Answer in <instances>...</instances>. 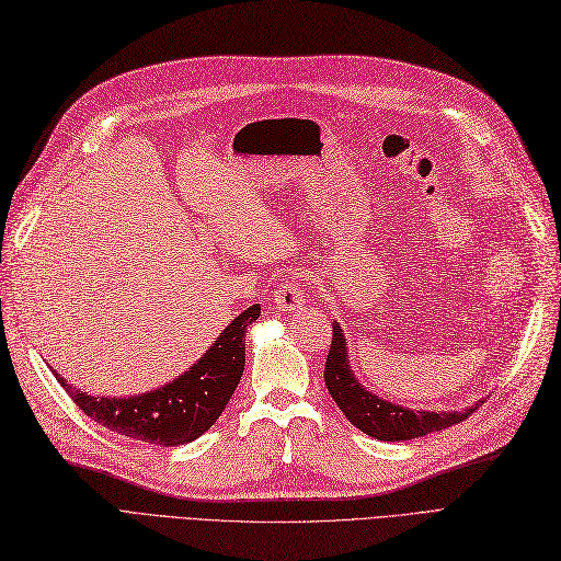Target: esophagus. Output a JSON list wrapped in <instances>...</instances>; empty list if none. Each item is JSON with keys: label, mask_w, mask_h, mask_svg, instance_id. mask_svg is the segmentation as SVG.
Wrapping results in <instances>:
<instances>
[{"label": "esophagus", "mask_w": 561, "mask_h": 561, "mask_svg": "<svg viewBox=\"0 0 561 561\" xmlns=\"http://www.w3.org/2000/svg\"><path fill=\"white\" fill-rule=\"evenodd\" d=\"M274 301L280 311H287V313H295V311L304 309V304H307V299H304V285L297 278L283 280L276 287Z\"/></svg>", "instance_id": "esophagus-1"}]
</instances>
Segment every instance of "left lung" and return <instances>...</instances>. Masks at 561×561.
<instances>
[{"label": "left lung", "instance_id": "left-lung-1", "mask_svg": "<svg viewBox=\"0 0 561 561\" xmlns=\"http://www.w3.org/2000/svg\"><path fill=\"white\" fill-rule=\"evenodd\" d=\"M325 386L339 404V410L355 428L383 443H400V439L423 437L435 431H445L454 423L468 419L478 407H468L463 412H419L393 404L369 390L353 377L346 353V336L342 328L332 325V344L325 363Z\"/></svg>", "mask_w": 561, "mask_h": 561}]
</instances>
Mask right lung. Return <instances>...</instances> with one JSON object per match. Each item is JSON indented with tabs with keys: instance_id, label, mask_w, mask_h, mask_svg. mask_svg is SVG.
<instances>
[{
	"instance_id": "1",
	"label": "right lung",
	"mask_w": 561,
	"mask_h": 561,
	"mask_svg": "<svg viewBox=\"0 0 561 561\" xmlns=\"http://www.w3.org/2000/svg\"><path fill=\"white\" fill-rule=\"evenodd\" d=\"M260 304L236 316L217 342L182 377L133 398H95L58 383L79 410L118 435L159 447H178L206 433L225 412L245 369V330L260 318Z\"/></svg>"
}]
</instances>
